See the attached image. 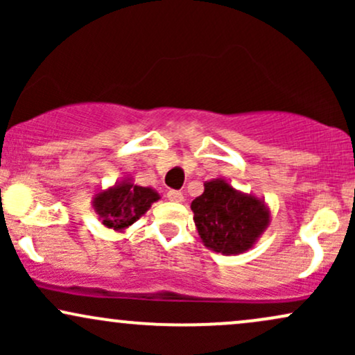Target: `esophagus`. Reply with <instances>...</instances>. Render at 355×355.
Returning a JSON list of instances; mask_svg holds the SVG:
<instances>
[{
	"label": "esophagus",
	"mask_w": 355,
	"mask_h": 355,
	"mask_svg": "<svg viewBox=\"0 0 355 355\" xmlns=\"http://www.w3.org/2000/svg\"><path fill=\"white\" fill-rule=\"evenodd\" d=\"M166 198H168L170 202H177V203H180V202L185 200L183 193H182V191H178V190H170L168 193H166Z\"/></svg>",
	"instance_id": "34e87169"
}]
</instances>
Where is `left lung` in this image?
I'll use <instances>...</instances> for the list:
<instances>
[{"mask_svg":"<svg viewBox=\"0 0 355 355\" xmlns=\"http://www.w3.org/2000/svg\"><path fill=\"white\" fill-rule=\"evenodd\" d=\"M190 207L203 245L223 255L250 250L270 223L266 202L235 190L225 178L205 182L203 193Z\"/></svg>","mask_w":355,"mask_h":355,"instance_id":"1","label":"left lung"}]
</instances>
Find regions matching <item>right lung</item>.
Segmentation results:
<instances>
[{
  "mask_svg": "<svg viewBox=\"0 0 355 355\" xmlns=\"http://www.w3.org/2000/svg\"><path fill=\"white\" fill-rule=\"evenodd\" d=\"M157 200H160V195L153 189L135 185L132 178L125 177L110 189L95 193L92 203L107 229L123 232L145 215Z\"/></svg>",
  "mask_w": 355,
  "mask_h": 355,
  "instance_id": "right-lung-1",
  "label": "right lung"
}]
</instances>
